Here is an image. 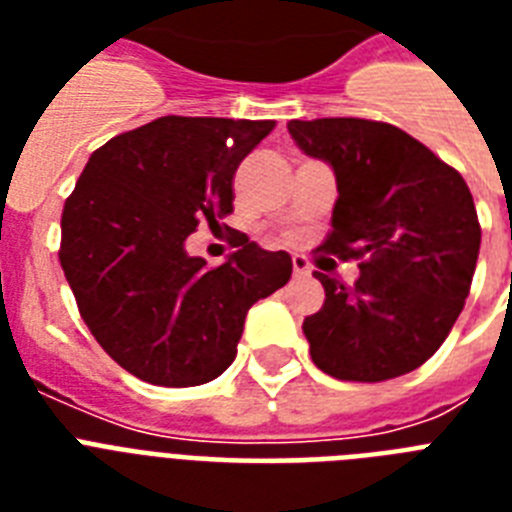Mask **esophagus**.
Masks as SVG:
<instances>
[{"instance_id": "1", "label": "esophagus", "mask_w": 512, "mask_h": 512, "mask_svg": "<svg viewBox=\"0 0 512 512\" xmlns=\"http://www.w3.org/2000/svg\"><path fill=\"white\" fill-rule=\"evenodd\" d=\"M292 271H295V276H308V273H311V263H308V257H303V255L292 257Z\"/></svg>"}]
</instances>
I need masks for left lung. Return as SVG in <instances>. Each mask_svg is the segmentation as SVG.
<instances>
[{
	"label": "left lung",
	"instance_id": "left-lung-1",
	"mask_svg": "<svg viewBox=\"0 0 512 512\" xmlns=\"http://www.w3.org/2000/svg\"><path fill=\"white\" fill-rule=\"evenodd\" d=\"M289 135L337 175L319 252L361 268L353 287L316 271L327 300L303 321L313 364L348 382L412 372L449 337L473 284L481 225L468 183L393 124L292 119Z\"/></svg>",
	"mask_w": 512,
	"mask_h": 512
}]
</instances>
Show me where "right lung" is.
Masks as SVG:
<instances>
[{
    "label": "right lung",
    "instance_id": "1",
    "mask_svg": "<svg viewBox=\"0 0 512 512\" xmlns=\"http://www.w3.org/2000/svg\"><path fill=\"white\" fill-rule=\"evenodd\" d=\"M273 119L162 116L100 146L60 217V265L100 348L140 380L204 385L236 358L247 311L292 276L287 252L236 233L223 265L185 252L233 212V175Z\"/></svg>",
    "mask_w": 512,
    "mask_h": 512
}]
</instances>
